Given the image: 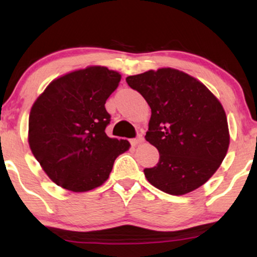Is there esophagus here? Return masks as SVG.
<instances>
[{
	"instance_id": "1",
	"label": "esophagus",
	"mask_w": 257,
	"mask_h": 257,
	"mask_svg": "<svg viewBox=\"0 0 257 257\" xmlns=\"http://www.w3.org/2000/svg\"><path fill=\"white\" fill-rule=\"evenodd\" d=\"M144 141V139H143V137H141V135H139V137H137V138H134V139H132L131 140V144L133 146H137V145H139V144H141Z\"/></svg>"
}]
</instances>
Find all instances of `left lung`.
<instances>
[{"label":"left lung","mask_w":257,"mask_h":257,"mask_svg":"<svg viewBox=\"0 0 257 257\" xmlns=\"http://www.w3.org/2000/svg\"><path fill=\"white\" fill-rule=\"evenodd\" d=\"M125 81L151 107L145 139L157 147L159 161L144 169L147 181L173 196L204 185L219 169L229 145L219 100L192 76L170 67L129 76Z\"/></svg>","instance_id":"1"}]
</instances>
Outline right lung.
I'll return each instance as SVG.
<instances>
[{"label":"right lung","instance_id":"add662e5","mask_svg":"<svg viewBox=\"0 0 257 257\" xmlns=\"http://www.w3.org/2000/svg\"><path fill=\"white\" fill-rule=\"evenodd\" d=\"M120 81L118 72L89 66L54 79L32 105L29 145L53 182L72 192H85L108 179L114 159L129 150L126 140L105 129V104Z\"/></svg>","mask_w":257,"mask_h":257}]
</instances>
